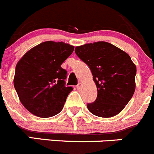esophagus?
Instances as JSON below:
<instances>
[{"label":"esophagus","mask_w":154,"mask_h":154,"mask_svg":"<svg viewBox=\"0 0 154 154\" xmlns=\"http://www.w3.org/2000/svg\"><path fill=\"white\" fill-rule=\"evenodd\" d=\"M77 89L78 90H80V89H81V84H80H80H78V85L77 86Z\"/></svg>","instance_id":"esophagus-1"}]
</instances>
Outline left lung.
Instances as JSON below:
<instances>
[{
    "label": "left lung",
    "instance_id": "1",
    "mask_svg": "<svg viewBox=\"0 0 154 154\" xmlns=\"http://www.w3.org/2000/svg\"><path fill=\"white\" fill-rule=\"evenodd\" d=\"M75 53L90 67L97 88V98L87 104L92 114L101 118L117 116L135 91L137 68L128 53L106 42L75 48Z\"/></svg>",
    "mask_w": 154,
    "mask_h": 154
}]
</instances>
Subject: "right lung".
I'll return each mask as SVG.
<instances>
[{
  "label": "right lung",
  "instance_id": "1",
  "mask_svg": "<svg viewBox=\"0 0 154 154\" xmlns=\"http://www.w3.org/2000/svg\"><path fill=\"white\" fill-rule=\"evenodd\" d=\"M74 48L63 42H44L17 62L14 87L21 103L34 116L48 118L62 110L73 88L65 87L67 71L61 65Z\"/></svg>",
  "mask_w": 154,
  "mask_h": 154
}]
</instances>
